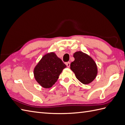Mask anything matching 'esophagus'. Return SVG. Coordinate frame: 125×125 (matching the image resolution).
<instances>
[{"label": "esophagus", "instance_id": "1", "mask_svg": "<svg viewBox=\"0 0 125 125\" xmlns=\"http://www.w3.org/2000/svg\"><path fill=\"white\" fill-rule=\"evenodd\" d=\"M65 64L66 65V66H67V67L69 68L70 66V63L69 62H66V63H65Z\"/></svg>", "mask_w": 125, "mask_h": 125}]
</instances>
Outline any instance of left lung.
Instances as JSON below:
<instances>
[{"mask_svg":"<svg viewBox=\"0 0 125 125\" xmlns=\"http://www.w3.org/2000/svg\"><path fill=\"white\" fill-rule=\"evenodd\" d=\"M74 61L71 62L70 69L77 79L83 84L92 83L97 74V67L94 60L88 54L78 51L73 54Z\"/></svg>","mask_w":125,"mask_h":125,"instance_id":"left-lung-1","label":"left lung"}]
</instances>
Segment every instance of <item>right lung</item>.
Masks as SVG:
<instances>
[{"instance_id":"1","label":"right lung","mask_w":125,"mask_h":125,"mask_svg":"<svg viewBox=\"0 0 125 125\" xmlns=\"http://www.w3.org/2000/svg\"><path fill=\"white\" fill-rule=\"evenodd\" d=\"M66 67L54 52H50L44 55L35 66L34 77L43 88H49L57 82L60 74Z\"/></svg>"}]
</instances>
